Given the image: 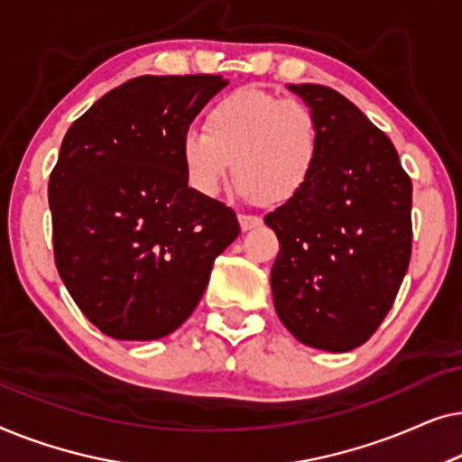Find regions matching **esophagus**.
Wrapping results in <instances>:
<instances>
[{
    "instance_id": "esophagus-1",
    "label": "esophagus",
    "mask_w": 462,
    "mask_h": 462,
    "mask_svg": "<svg viewBox=\"0 0 462 462\" xmlns=\"http://www.w3.org/2000/svg\"><path fill=\"white\" fill-rule=\"evenodd\" d=\"M239 225H242L244 231L254 229V226L263 225L261 217H254V214H239Z\"/></svg>"
}]
</instances>
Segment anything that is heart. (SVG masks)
Here are the masks:
<instances>
[{
	"label": "heart",
	"mask_w": 462,
	"mask_h": 462,
	"mask_svg": "<svg viewBox=\"0 0 462 462\" xmlns=\"http://www.w3.org/2000/svg\"><path fill=\"white\" fill-rule=\"evenodd\" d=\"M321 149V124L311 106L244 86L208 106L204 130L185 132L180 160L189 185L204 198L220 191L231 166L244 198L288 204L315 179Z\"/></svg>",
	"instance_id": "obj_1"
}]
</instances>
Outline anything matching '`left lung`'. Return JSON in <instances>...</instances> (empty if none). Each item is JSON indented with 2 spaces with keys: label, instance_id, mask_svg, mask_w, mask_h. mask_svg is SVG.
<instances>
[{
  "label": "left lung",
  "instance_id": "1",
  "mask_svg": "<svg viewBox=\"0 0 462 462\" xmlns=\"http://www.w3.org/2000/svg\"><path fill=\"white\" fill-rule=\"evenodd\" d=\"M318 113L315 179L264 217L280 239L275 311L300 343L332 353L364 345L393 307L412 254V180L393 143L349 98L288 86Z\"/></svg>",
  "mask_w": 462,
  "mask_h": 462
}]
</instances>
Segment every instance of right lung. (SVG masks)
I'll return each instance as SVG.
<instances>
[{
	"mask_svg": "<svg viewBox=\"0 0 462 462\" xmlns=\"http://www.w3.org/2000/svg\"><path fill=\"white\" fill-rule=\"evenodd\" d=\"M223 75H141L97 100L50 174L54 263L81 313L117 340L174 332L204 294L236 212L189 187L180 141Z\"/></svg>",
	"mask_w": 462,
	"mask_h": 462,
	"instance_id": "1",
	"label": "right lung"
}]
</instances>
